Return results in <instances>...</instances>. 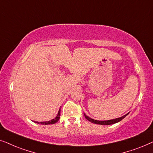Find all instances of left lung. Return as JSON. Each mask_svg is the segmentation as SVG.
I'll return each mask as SVG.
<instances>
[{"instance_id": "8db88e82", "label": "left lung", "mask_w": 153, "mask_h": 153, "mask_svg": "<svg viewBox=\"0 0 153 153\" xmlns=\"http://www.w3.org/2000/svg\"><path fill=\"white\" fill-rule=\"evenodd\" d=\"M85 117L87 120H89V122H91V123H94V124H98V125H113V124H115V123H117L118 122L121 121L123 119V118H125L126 116H127L128 114L127 115L123 116V117H119V118H116V119H114V120H105V121H99V120H94V119H91V118L89 117L88 116H87L85 114Z\"/></svg>"}]
</instances>
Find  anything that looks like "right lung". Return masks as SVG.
<instances>
[{
  "label": "right lung",
  "mask_w": 153,
  "mask_h": 153,
  "mask_svg": "<svg viewBox=\"0 0 153 153\" xmlns=\"http://www.w3.org/2000/svg\"><path fill=\"white\" fill-rule=\"evenodd\" d=\"M60 110L58 112V114L57 115H56V117L54 118V119H52V120L50 121H48V122H40V123H38V122H36V123H38V124H42V125H52V124H54L56 123H57L59 121V120L60 118Z\"/></svg>",
  "instance_id": "obj_1"
}]
</instances>
